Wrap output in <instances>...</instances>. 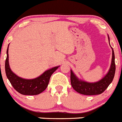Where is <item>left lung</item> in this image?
Returning <instances> with one entry per match:
<instances>
[{"mask_svg":"<svg viewBox=\"0 0 122 122\" xmlns=\"http://www.w3.org/2000/svg\"><path fill=\"white\" fill-rule=\"evenodd\" d=\"M108 39L109 40V36ZM111 48L112 50V55L110 68L105 76L99 81L94 83H89L79 80L72 70H71V84L75 91L81 94L88 96L100 94L105 91V89L112 82L116 71L114 52L112 47Z\"/></svg>","mask_w":122,"mask_h":122,"instance_id":"8db88e82","label":"left lung"}]
</instances>
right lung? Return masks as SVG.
<instances>
[{
  "instance_id": "add662e5",
  "label": "right lung",
  "mask_w": 122,
  "mask_h": 122,
  "mask_svg": "<svg viewBox=\"0 0 122 122\" xmlns=\"http://www.w3.org/2000/svg\"><path fill=\"white\" fill-rule=\"evenodd\" d=\"M6 54L7 56L5 66L6 77L13 88L18 92L23 95H37L43 92L48 85L51 75L59 67L58 66L52 68L35 79H22L15 75L10 69L8 62V47L6 51Z\"/></svg>"
}]
</instances>
